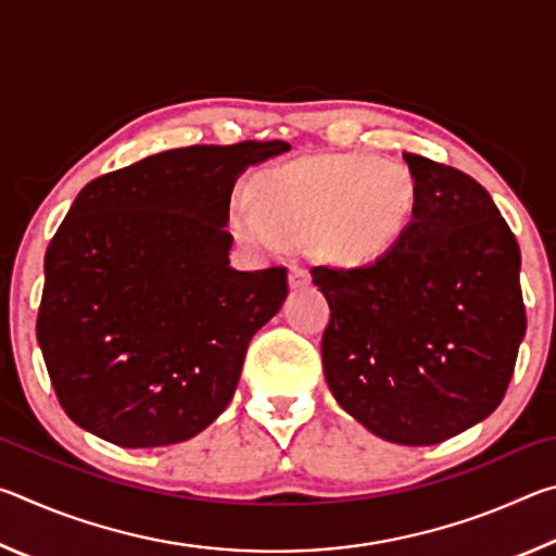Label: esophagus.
<instances>
[{
	"instance_id": "obj_1",
	"label": "esophagus",
	"mask_w": 556,
	"mask_h": 556,
	"mask_svg": "<svg viewBox=\"0 0 556 556\" xmlns=\"http://www.w3.org/2000/svg\"><path fill=\"white\" fill-rule=\"evenodd\" d=\"M312 277H308V271L304 267H291L289 269V287L291 289H304Z\"/></svg>"
}]
</instances>
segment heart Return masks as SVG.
<instances>
[{
  "mask_svg": "<svg viewBox=\"0 0 556 556\" xmlns=\"http://www.w3.org/2000/svg\"><path fill=\"white\" fill-rule=\"evenodd\" d=\"M417 205L419 186L407 164L365 152L318 154L262 174L257 199L235 193L230 228L250 248L277 252L312 238L321 260L365 267L397 248Z\"/></svg>",
  "mask_w": 556,
  "mask_h": 556,
  "instance_id": "b5f03b06",
  "label": "heart"
}]
</instances>
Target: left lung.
Returning a JSON list of instances; mask_svg holds the SVG:
<instances>
[{
	"mask_svg": "<svg viewBox=\"0 0 556 556\" xmlns=\"http://www.w3.org/2000/svg\"><path fill=\"white\" fill-rule=\"evenodd\" d=\"M404 162L419 205L397 248L312 277L331 306L321 357L336 402L375 437L431 446L505 397L527 328L520 248L468 174L417 154Z\"/></svg>",
	"mask_w": 556,
	"mask_h": 556,
	"instance_id": "obj_1",
	"label": "left lung"
}]
</instances>
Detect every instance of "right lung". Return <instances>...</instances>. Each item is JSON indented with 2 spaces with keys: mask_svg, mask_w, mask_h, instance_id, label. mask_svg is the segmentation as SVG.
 I'll return each mask as SVG.
<instances>
[{
  "mask_svg": "<svg viewBox=\"0 0 556 556\" xmlns=\"http://www.w3.org/2000/svg\"><path fill=\"white\" fill-rule=\"evenodd\" d=\"M287 142L172 149L90 181L46 250L36 321L65 414L125 448L186 441L238 388L287 269L230 267V195Z\"/></svg>",
  "mask_w": 556,
  "mask_h": 556,
  "instance_id": "obj_1",
  "label": "right lung"
}]
</instances>
